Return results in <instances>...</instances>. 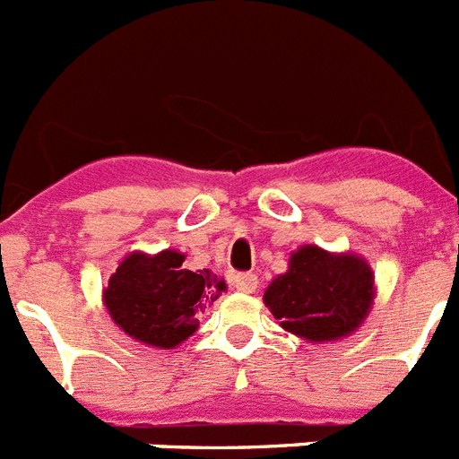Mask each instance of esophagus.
<instances>
[{"label":"esophagus","mask_w":459,"mask_h":459,"mask_svg":"<svg viewBox=\"0 0 459 459\" xmlns=\"http://www.w3.org/2000/svg\"><path fill=\"white\" fill-rule=\"evenodd\" d=\"M257 285H260V281H257L255 273H238V276L234 278V288H237L238 292H246V295H253L257 290Z\"/></svg>","instance_id":"34e87169"}]
</instances>
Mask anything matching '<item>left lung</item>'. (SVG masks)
Listing matches in <instances>:
<instances>
[{"label":"left lung","mask_w":459,"mask_h":459,"mask_svg":"<svg viewBox=\"0 0 459 459\" xmlns=\"http://www.w3.org/2000/svg\"><path fill=\"white\" fill-rule=\"evenodd\" d=\"M264 304L285 332L308 343L342 342L362 327L376 299L374 269L358 253L304 244L290 253L288 272L264 290Z\"/></svg>","instance_id":"obj_1"}]
</instances>
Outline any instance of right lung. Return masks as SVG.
<instances>
[{"label": "right lung", "instance_id": "add662e5", "mask_svg": "<svg viewBox=\"0 0 459 459\" xmlns=\"http://www.w3.org/2000/svg\"><path fill=\"white\" fill-rule=\"evenodd\" d=\"M181 250H132L120 260L101 301L108 318L129 339L151 348L181 346L199 327V313L227 292L225 278L209 269L183 267Z\"/></svg>", "mask_w": 459, "mask_h": 459}]
</instances>
